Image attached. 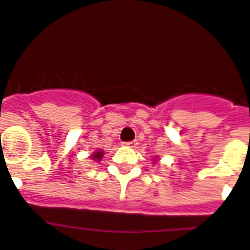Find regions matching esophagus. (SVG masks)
<instances>
[{
	"label": "esophagus",
	"instance_id": "1",
	"mask_svg": "<svg viewBox=\"0 0 250 250\" xmlns=\"http://www.w3.org/2000/svg\"><path fill=\"white\" fill-rule=\"evenodd\" d=\"M124 144L129 148H135L138 146V142L137 140H131V142H126V143H124Z\"/></svg>",
	"mask_w": 250,
	"mask_h": 250
}]
</instances>
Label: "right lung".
I'll return each instance as SVG.
<instances>
[{"instance_id":"add662e5","label":"right lung","mask_w":250,"mask_h":250,"mask_svg":"<svg viewBox=\"0 0 250 250\" xmlns=\"http://www.w3.org/2000/svg\"><path fill=\"white\" fill-rule=\"evenodd\" d=\"M102 156H103V152H101V150H98V152H96V153L93 154L92 157H93V160L101 161V158H102Z\"/></svg>"}]
</instances>
